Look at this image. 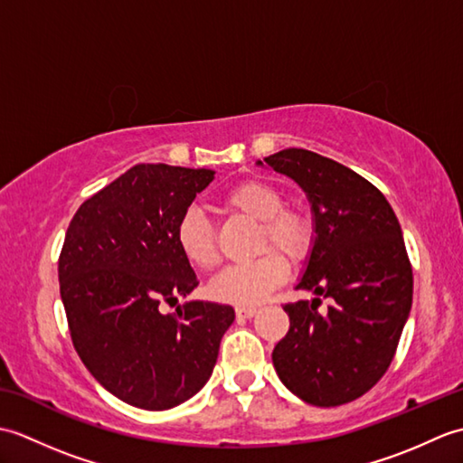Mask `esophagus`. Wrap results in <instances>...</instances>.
Segmentation results:
<instances>
[{
  "label": "esophagus",
  "instance_id": "34e87169",
  "mask_svg": "<svg viewBox=\"0 0 463 463\" xmlns=\"http://www.w3.org/2000/svg\"><path fill=\"white\" fill-rule=\"evenodd\" d=\"M257 312H259L257 308H249V307H239V308H237V317H239V318H242V320H244V318H252V317H254V314H257Z\"/></svg>",
  "mask_w": 463,
  "mask_h": 463
}]
</instances>
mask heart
<instances>
[{"instance_id": "heart-1", "label": "heart", "mask_w": 463, "mask_h": 463, "mask_svg": "<svg viewBox=\"0 0 463 463\" xmlns=\"http://www.w3.org/2000/svg\"><path fill=\"white\" fill-rule=\"evenodd\" d=\"M224 203L250 219L262 222L260 249L274 244L294 262L312 249L314 224L298 209H284V194L264 181L241 183L226 193ZM176 247L196 269H213L219 262L214 224L201 209L189 206L175 226ZM288 264L279 252L269 250L247 264H232L221 270L209 284L214 300L234 307H254L287 279Z\"/></svg>"}]
</instances>
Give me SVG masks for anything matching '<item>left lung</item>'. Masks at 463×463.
<instances>
[{
    "mask_svg": "<svg viewBox=\"0 0 463 463\" xmlns=\"http://www.w3.org/2000/svg\"><path fill=\"white\" fill-rule=\"evenodd\" d=\"M259 166L307 193L314 241L297 290L330 298L284 304L288 334L272 352L280 382L312 406L366 394L394 358L411 308V267L402 229L376 186L348 166L307 149H284Z\"/></svg>",
    "mask_w": 463,
    "mask_h": 463,
    "instance_id": "1",
    "label": "left lung"
}]
</instances>
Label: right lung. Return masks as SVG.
<instances>
[{"label": "right lung", "instance_id": "add662e5", "mask_svg": "<svg viewBox=\"0 0 463 463\" xmlns=\"http://www.w3.org/2000/svg\"><path fill=\"white\" fill-rule=\"evenodd\" d=\"M214 179L211 169L135 165L77 209L59 257V290L73 346L93 378L141 410L193 398L234 322L229 304L186 300L196 288L175 226Z\"/></svg>", "mask_w": 463, "mask_h": 463}]
</instances>
